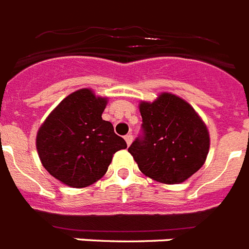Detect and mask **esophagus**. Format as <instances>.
Segmentation results:
<instances>
[{
  "label": "esophagus",
  "mask_w": 249,
  "mask_h": 249,
  "mask_svg": "<svg viewBox=\"0 0 249 249\" xmlns=\"http://www.w3.org/2000/svg\"><path fill=\"white\" fill-rule=\"evenodd\" d=\"M132 139H134L132 134H127L126 136H124V140H126L127 145H131V142H132Z\"/></svg>",
  "instance_id": "1"
}]
</instances>
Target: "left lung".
Masks as SVG:
<instances>
[{
    "label": "left lung",
    "instance_id": "obj_1",
    "mask_svg": "<svg viewBox=\"0 0 249 249\" xmlns=\"http://www.w3.org/2000/svg\"><path fill=\"white\" fill-rule=\"evenodd\" d=\"M141 135L128 148L144 175L163 184H180L194 175L210 149L206 124L193 107L172 93L140 104Z\"/></svg>",
    "mask_w": 249,
    "mask_h": 249
}]
</instances>
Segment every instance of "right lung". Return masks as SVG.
I'll return each mask as SVG.
<instances>
[{
	"label": "right lung",
	"instance_id": "add662e5",
	"mask_svg": "<svg viewBox=\"0 0 249 249\" xmlns=\"http://www.w3.org/2000/svg\"><path fill=\"white\" fill-rule=\"evenodd\" d=\"M107 99L89 89L67 96L47 117L37 134V150L51 176L73 188H85L108 171L113 154L126 141L101 118Z\"/></svg>",
	"mask_w": 249,
	"mask_h": 249
}]
</instances>
